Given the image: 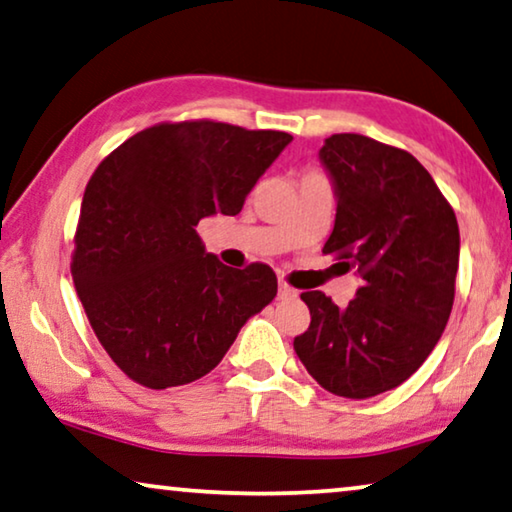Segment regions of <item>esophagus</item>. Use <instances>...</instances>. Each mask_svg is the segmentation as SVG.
Listing matches in <instances>:
<instances>
[{
	"mask_svg": "<svg viewBox=\"0 0 512 512\" xmlns=\"http://www.w3.org/2000/svg\"><path fill=\"white\" fill-rule=\"evenodd\" d=\"M296 296H299V292H296L294 287H289L287 282H278V299L280 301H292V299H296Z\"/></svg>",
	"mask_w": 512,
	"mask_h": 512,
	"instance_id": "34e87169",
	"label": "esophagus"
}]
</instances>
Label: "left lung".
Returning a JSON list of instances; mask_svg holds the SVG:
<instances>
[{
    "instance_id": "obj_1",
    "label": "left lung",
    "mask_w": 512,
    "mask_h": 512,
    "mask_svg": "<svg viewBox=\"0 0 512 512\" xmlns=\"http://www.w3.org/2000/svg\"><path fill=\"white\" fill-rule=\"evenodd\" d=\"M335 225L324 253L356 269L361 287L345 308L303 292L310 326L294 352L319 386L365 400L400 386L437 345L451 317L460 230L430 172L365 135L324 140Z\"/></svg>"
}]
</instances>
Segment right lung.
<instances>
[{"label":"right lung","mask_w":512,"mask_h":512,"mask_svg":"<svg viewBox=\"0 0 512 512\" xmlns=\"http://www.w3.org/2000/svg\"><path fill=\"white\" fill-rule=\"evenodd\" d=\"M289 142L220 121L158 124L91 174L71 273L96 338L137 384L160 391L204 377L273 301L271 266H225L197 223L236 216Z\"/></svg>","instance_id":"obj_1"}]
</instances>
